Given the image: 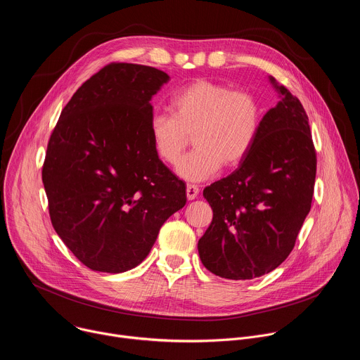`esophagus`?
<instances>
[{
    "mask_svg": "<svg viewBox=\"0 0 360 360\" xmlns=\"http://www.w3.org/2000/svg\"><path fill=\"white\" fill-rule=\"evenodd\" d=\"M198 193H199V188L198 186H195V185H188L186 186V198L189 200L195 199L198 196Z\"/></svg>",
    "mask_w": 360,
    "mask_h": 360,
    "instance_id": "obj_1",
    "label": "esophagus"
}]
</instances>
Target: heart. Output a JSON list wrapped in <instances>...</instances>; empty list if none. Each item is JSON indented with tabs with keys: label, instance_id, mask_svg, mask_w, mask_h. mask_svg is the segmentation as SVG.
Segmentation results:
<instances>
[{
	"label": "heart",
	"instance_id": "b5f03b06",
	"mask_svg": "<svg viewBox=\"0 0 360 360\" xmlns=\"http://www.w3.org/2000/svg\"><path fill=\"white\" fill-rule=\"evenodd\" d=\"M171 112L153 114L149 138L157 157L176 165L193 135L195 149L178 165L176 172L189 182L207 181L221 167L239 165L250 152L262 125V104L249 91L208 79H196L171 99Z\"/></svg>",
	"mask_w": 360,
	"mask_h": 360
}]
</instances>
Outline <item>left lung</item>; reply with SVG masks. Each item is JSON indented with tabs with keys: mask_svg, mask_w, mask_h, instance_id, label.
<instances>
[{
	"mask_svg": "<svg viewBox=\"0 0 360 360\" xmlns=\"http://www.w3.org/2000/svg\"><path fill=\"white\" fill-rule=\"evenodd\" d=\"M278 104L262 118L248 157L203 189L214 218L198 242L203 266L232 281L259 278L292 252L311 211L316 153L300 101L268 77Z\"/></svg>",
	"mask_w": 360,
	"mask_h": 360,
	"instance_id": "obj_1",
	"label": "left lung"
}]
</instances>
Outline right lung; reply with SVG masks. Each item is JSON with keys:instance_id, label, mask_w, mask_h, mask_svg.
<instances>
[{"instance_id": "right-lung-1", "label": "right lung", "mask_w": 360, "mask_h": 360, "mask_svg": "<svg viewBox=\"0 0 360 360\" xmlns=\"http://www.w3.org/2000/svg\"><path fill=\"white\" fill-rule=\"evenodd\" d=\"M168 81L157 68L110 64L78 88L49 138L42 182L51 222L92 271L138 266L186 203L185 184L149 138L150 101Z\"/></svg>"}]
</instances>
